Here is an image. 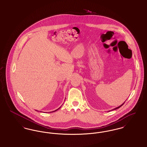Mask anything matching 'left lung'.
<instances>
[{
	"label": "left lung",
	"instance_id": "left-lung-1",
	"mask_svg": "<svg viewBox=\"0 0 147 147\" xmlns=\"http://www.w3.org/2000/svg\"><path fill=\"white\" fill-rule=\"evenodd\" d=\"M124 103H125V102H124ZM124 103H123V104H122V105H121V106H119V107H117V108H116V109H114V110H115V109H119V107H121V106H122V105H123V104H124Z\"/></svg>",
	"mask_w": 147,
	"mask_h": 147
}]
</instances>
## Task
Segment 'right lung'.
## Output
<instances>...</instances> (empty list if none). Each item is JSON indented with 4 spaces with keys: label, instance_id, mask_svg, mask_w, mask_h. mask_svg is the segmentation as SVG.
Instances as JSON below:
<instances>
[{
    "label": "right lung",
    "instance_id": "obj_1",
    "mask_svg": "<svg viewBox=\"0 0 147 147\" xmlns=\"http://www.w3.org/2000/svg\"><path fill=\"white\" fill-rule=\"evenodd\" d=\"M57 110H55V111H57Z\"/></svg>",
    "mask_w": 147,
    "mask_h": 147
}]
</instances>
